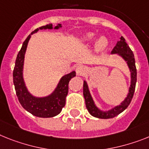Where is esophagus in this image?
<instances>
[{
  "label": "esophagus",
  "mask_w": 149,
  "mask_h": 149,
  "mask_svg": "<svg viewBox=\"0 0 149 149\" xmlns=\"http://www.w3.org/2000/svg\"><path fill=\"white\" fill-rule=\"evenodd\" d=\"M76 72L78 76H83L86 72V67L82 66V65H79L76 69Z\"/></svg>",
  "instance_id": "esophagus-1"
}]
</instances>
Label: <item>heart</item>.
Returning <instances> with one entry per match:
<instances>
[{
  "label": "heart",
  "mask_w": 149,
  "mask_h": 149,
  "mask_svg": "<svg viewBox=\"0 0 149 149\" xmlns=\"http://www.w3.org/2000/svg\"><path fill=\"white\" fill-rule=\"evenodd\" d=\"M95 37V35L92 33V32H88V33H86L85 34L84 36H82V40L84 42H92ZM107 45V40L105 37H104V36H102V37H100L97 41H96L95 44V49L96 51H103Z\"/></svg>",
  "instance_id": "obj_1"
}]
</instances>
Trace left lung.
I'll use <instances>...</instances> for the list:
<instances>
[{"label":"left lung","instance_id":"left-lung-1","mask_svg":"<svg viewBox=\"0 0 149 149\" xmlns=\"http://www.w3.org/2000/svg\"><path fill=\"white\" fill-rule=\"evenodd\" d=\"M111 54H117L122 58H123L125 61H127V63L131 72L130 87L129 88V92L127 98H125L123 102H121L120 105L116 106L109 111H101L96 107L95 104L92 99V95L90 94L89 90H88L87 82L84 81V83H83V96H84L85 101H86V108L92 116L97 117V118H101V119L113 118V117H116L120 113H122L125 109H127V107L130 105V104L132 99V97H133V95H134L136 80H137V78H136L137 77V72H136L134 54L132 53L130 47L128 46L123 36H121L120 40L119 42H117L116 46L113 47V49L111 51Z\"/></svg>","mask_w":149,"mask_h":149}]
</instances>
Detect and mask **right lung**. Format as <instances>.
<instances>
[{"instance_id":"1","label":"right lung","mask_w":149,"mask_h":149,"mask_svg":"<svg viewBox=\"0 0 149 149\" xmlns=\"http://www.w3.org/2000/svg\"><path fill=\"white\" fill-rule=\"evenodd\" d=\"M61 27V24H58L54 27V29H58ZM52 24L36 29L29 35L25 40L20 51L17 54L14 70H13V84L17 93V98L21 105L25 110L34 115L36 117H53L61 113L62 108L65 106L66 97L68 94L69 82L72 77H76V72L72 71L68 74L63 76L61 79L57 88L54 89L51 95L46 97L38 98L35 97L30 93L25 85L23 79V65H24V57L28 42L31 38V35L37 32L39 29H52Z\"/></svg>"}]
</instances>
